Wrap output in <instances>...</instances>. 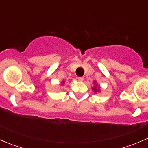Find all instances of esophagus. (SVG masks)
Segmentation results:
<instances>
[{
    "instance_id": "esophagus-1",
    "label": "esophagus",
    "mask_w": 148,
    "mask_h": 148,
    "mask_svg": "<svg viewBox=\"0 0 148 148\" xmlns=\"http://www.w3.org/2000/svg\"><path fill=\"white\" fill-rule=\"evenodd\" d=\"M77 79H78L79 82H82L84 80V78L83 77H78V78H77Z\"/></svg>"
}]
</instances>
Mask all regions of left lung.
Wrapping results in <instances>:
<instances>
[{"instance_id": "8db88e82", "label": "left lung", "mask_w": 148, "mask_h": 148, "mask_svg": "<svg viewBox=\"0 0 148 148\" xmlns=\"http://www.w3.org/2000/svg\"><path fill=\"white\" fill-rule=\"evenodd\" d=\"M97 83V82L96 81H95L94 82V83L93 84H95ZM92 90L94 91V92H95V93H97V92H100V88H99V86H98L97 84H96L95 85V86H94V87H92Z\"/></svg>"}]
</instances>
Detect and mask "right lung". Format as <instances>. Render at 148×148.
<instances>
[{"label": "right lung", "instance_id": "add662e5", "mask_svg": "<svg viewBox=\"0 0 148 148\" xmlns=\"http://www.w3.org/2000/svg\"><path fill=\"white\" fill-rule=\"evenodd\" d=\"M64 82H65L64 81H62V82L61 83V84H64Z\"/></svg>", "mask_w": 148, "mask_h": 148}]
</instances>
